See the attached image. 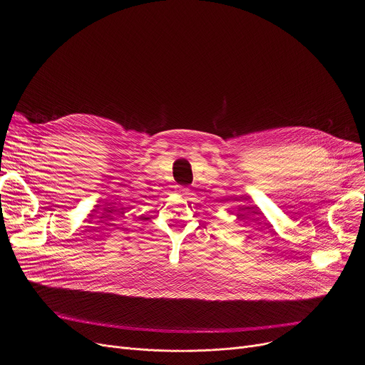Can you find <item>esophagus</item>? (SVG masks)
Masks as SVG:
<instances>
[{
    "label": "esophagus",
    "mask_w": 365,
    "mask_h": 365,
    "mask_svg": "<svg viewBox=\"0 0 365 365\" xmlns=\"http://www.w3.org/2000/svg\"><path fill=\"white\" fill-rule=\"evenodd\" d=\"M176 192H178L180 196L189 195V189H187V187H183V186H176Z\"/></svg>",
    "instance_id": "1"
}]
</instances>
